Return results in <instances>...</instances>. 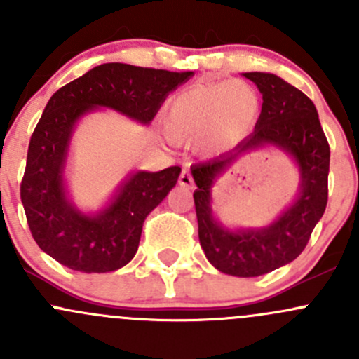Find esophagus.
Here are the masks:
<instances>
[{
    "mask_svg": "<svg viewBox=\"0 0 359 359\" xmlns=\"http://www.w3.org/2000/svg\"><path fill=\"white\" fill-rule=\"evenodd\" d=\"M179 184L182 187H187V189H191V187H193V177H191V172H189V168H187V166H184L182 168V173H180V177H179Z\"/></svg>",
    "mask_w": 359,
    "mask_h": 359,
    "instance_id": "34e87169",
    "label": "esophagus"
}]
</instances>
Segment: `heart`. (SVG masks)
I'll return each instance as SVG.
<instances>
[{
    "instance_id": "1",
    "label": "heart",
    "mask_w": 359,
    "mask_h": 359,
    "mask_svg": "<svg viewBox=\"0 0 359 359\" xmlns=\"http://www.w3.org/2000/svg\"><path fill=\"white\" fill-rule=\"evenodd\" d=\"M259 109V95L248 83H201L170 100L166 132L179 142H196L208 135L233 139L248 132Z\"/></svg>"
}]
</instances>
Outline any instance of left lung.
<instances>
[{"instance_id": "1", "label": "left lung", "mask_w": 359, "mask_h": 359, "mask_svg": "<svg viewBox=\"0 0 359 359\" xmlns=\"http://www.w3.org/2000/svg\"><path fill=\"white\" fill-rule=\"evenodd\" d=\"M262 93V111L252 135L233 153L191 168L198 189L194 206L198 234L206 259L220 273L253 278L271 273L302 253L328 201L330 146L313 100L269 72H245ZM273 143L290 152L301 170V193L296 203L264 230L227 231L211 215L209 189L212 180L240 154Z\"/></svg>"}]
</instances>
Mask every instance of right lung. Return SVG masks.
Instances as JSON below:
<instances>
[{"label":"right lung","mask_w":359,"mask_h":359,"mask_svg":"<svg viewBox=\"0 0 359 359\" xmlns=\"http://www.w3.org/2000/svg\"><path fill=\"white\" fill-rule=\"evenodd\" d=\"M191 76L193 71L111 62L93 67L53 93L29 140L20 182L25 219L43 252L81 273H109L133 259L144 220L175 186L180 166L133 173L106 210L86 217L69 205L64 191L69 137L74 123L99 106L149 123L166 95Z\"/></svg>","instance_id":"add662e5"}]
</instances>
